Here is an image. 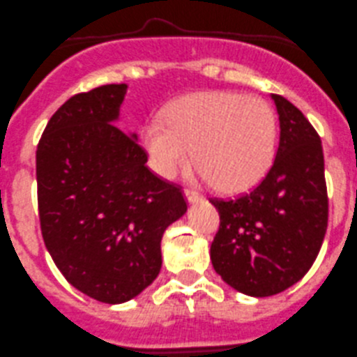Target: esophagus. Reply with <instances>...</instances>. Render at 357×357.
<instances>
[{
	"label": "esophagus",
	"instance_id": "34e87169",
	"mask_svg": "<svg viewBox=\"0 0 357 357\" xmlns=\"http://www.w3.org/2000/svg\"><path fill=\"white\" fill-rule=\"evenodd\" d=\"M184 196H185V199H188L189 203H196V202H199V199H202V196H199L196 191H191V189H185Z\"/></svg>",
	"mask_w": 357,
	"mask_h": 357
}]
</instances>
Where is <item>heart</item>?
<instances>
[{"mask_svg": "<svg viewBox=\"0 0 357 357\" xmlns=\"http://www.w3.org/2000/svg\"><path fill=\"white\" fill-rule=\"evenodd\" d=\"M151 166L173 178L191 162L213 188L242 191L261 181L277 147V117L257 96L229 91L192 94L175 101L161 121L142 131Z\"/></svg>", "mask_w": 357, "mask_h": 357, "instance_id": "heart-1", "label": "heart"}]
</instances>
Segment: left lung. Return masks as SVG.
<instances>
[{
	"mask_svg": "<svg viewBox=\"0 0 357 357\" xmlns=\"http://www.w3.org/2000/svg\"><path fill=\"white\" fill-rule=\"evenodd\" d=\"M280 142L266 175L247 192L210 198L220 226L210 247L227 286L256 298L282 293L310 270L328 227L321 138L286 98L271 94Z\"/></svg>",
	"mask_w": 357,
	"mask_h": 357,
	"instance_id": "obj_1",
	"label": "left lung"
}]
</instances>
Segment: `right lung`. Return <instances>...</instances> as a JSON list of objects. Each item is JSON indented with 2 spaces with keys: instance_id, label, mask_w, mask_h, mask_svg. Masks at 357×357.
I'll use <instances>...</instances> for the list:
<instances>
[{
  "instance_id": "add662e5",
  "label": "right lung",
  "mask_w": 357,
  "mask_h": 357,
  "mask_svg": "<svg viewBox=\"0 0 357 357\" xmlns=\"http://www.w3.org/2000/svg\"><path fill=\"white\" fill-rule=\"evenodd\" d=\"M128 86L75 94L50 117L36 151L43 242L68 282L103 303L138 296L161 271V240L188 212L184 195L145 166L119 126Z\"/></svg>"
}]
</instances>
